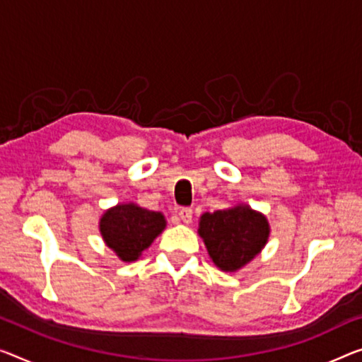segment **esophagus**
<instances>
[{
  "instance_id": "1",
  "label": "esophagus",
  "mask_w": 362,
  "mask_h": 362,
  "mask_svg": "<svg viewBox=\"0 0 362 362\" xmlns=\"http://www.w3.org/2000/svg\"><path fill=\"white\" fill-rule=\"evenodd\" d=\"M193 218V211L190 208H182L179 211V219L182 221L183 224H190Z\"/></svg>"
}]
</instances>
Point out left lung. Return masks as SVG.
I'll return each instance as SVG.
<instances>
[{
  "label": "left lung",
  "instance_id": "8db88e82",
  "mask_svg": "<svg viewBox=\"0 0 362 362\" xmlns=\"http://www.w3.org/2000/svg\"><path fill=\"white\" fill-rule=\"evenodd\" d=\"M198 234L216 267L237 272L252 262L268 242L269 224L265 216L249 204L204 213Z\"/></svg>",
  "mask_w": 362,
  "mask_h": 362
}]
</instances>
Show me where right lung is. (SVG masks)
Masks as SVG:
<instances>
[{"instance_id":"1","label":"right lung","mask_w":362,"mask_h":362,"mask_svg":"<svg viewBox=\"0 0 362 362\" xmlns=\"http://www.w3.org/2000/svg\"><path fill=\"white\" fill-rule=\"evenodd\" d=\"M99 229L109 249L123 262H134L165 229V218L134 203L117 204L102 214Z\"/></svg>"}]
</instances>
